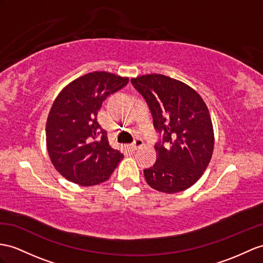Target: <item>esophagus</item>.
Instances as JSON below:
<instances>
[{
  "mask_svg": "<svg viewBox=\"0 0 263 263\" xmlns=\"http://www.w3.org/2000/svg\"><path fill=\"white\" fill-rule=\"evenodd\" d=\"M144 145V142L142 139H139V138H137L135 142H134L133 144H130L129 145V147L130 148L133 149V151H135V149H137V148H139V147H142Z\"/></svg>",
  "mask_w": 263,
  "mask_h": 263,
  "instance_id": "obj_1",
  "label": "esophagus"
}]
</instances>
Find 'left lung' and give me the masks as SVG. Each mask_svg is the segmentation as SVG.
<instances>
[{
	"label": "left lung",
	"instance_id": "8db88e82",
	"mask_svg": "<svg viewBox=\"0 0 263 263\" xmlns=\"http://www.w3.org/2000/svg\"><path fill=\"white\" fill-rule=\"evenodd\" d=\"M130 81L148 104L154 126L163 133V143L155 145L157 161L144 171L147 184L168 194L187 190L200 180L214 149L206 104L193 88L167 76L151 73Z\"/></svg>",
	"mask_w": 263,
	"mask_h": 263
}]
</instances>
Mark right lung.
Returning a JSON list of instances; mask_svg holds the SVG:
<instances>
[{
    "instance_id": "obj_1",
    "label": "right lung",
    "mask_w": 263,
    "mask_h": 263,
    "mask_svg": "<svg viewBox=\"0 0 263 263\" xmlns=\"http://www.w3.org/2000/svg\"><path fill=\"white\" fill-rule=\"evenodd\" d=\"M128 80L95 71L74 79L57 96L47 119V149L51 163L66 180L81 186L98 185L123 159V154L109 145L97 116L102 101Z\"/></svg>"
}]
</instances>
